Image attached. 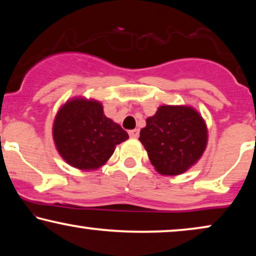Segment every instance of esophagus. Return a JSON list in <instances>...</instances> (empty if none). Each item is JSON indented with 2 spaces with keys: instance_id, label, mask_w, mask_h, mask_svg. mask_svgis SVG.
Instances as JSON below:
<instances>
[{
  "instance_id": "34e87169",
  "label": "esophagus",
  "mask_w": 256,
  "mask_h": 256,
  "mask_svg": "<svg viewBox=\"0 0 256 256\" xmlns=\"http://www.w3.org/2000/svg\"><path fill=\"white\" fill-rule=\"evenodd\" d=\"M138 135H140V130H138V129H134V130L129 132V136H130L132 138H138Z\"/></svg>"
}]
</instances>
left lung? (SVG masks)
I'll return each mask as SVG.
<instances>
[{
    "label": "left lung",
    "mask_w": 256,
    "mask_h": 256,
    "mask_svg": "<svg viewBox=\"0 0 256 256\" xmlns=\"http://www.w3.org/2000/svg\"><path fill=\"white\" fill-rule=\"evenodd\" d=\"M146 122L138 140L157 172L163 176L184 174L204 154L208 128L194 108L163 104Z\"/></svg>",
    "instance_id": "obj_1"
}]
</instances>
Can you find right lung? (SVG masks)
<instances>
[{
	"mask_svg": "<svg viewBox=\"0 0 256 256\" xmlns=\"http://www.w3.org/2000/svg\"><path fill=\"white\" fill-rule=\"evenodd\" d=\"M54 141L59 155L80 170H96L113 155L115 146L129 138L127 132L104 114L99 101L74 98L54 118Z\"/></svg>",
	"mask_w": 256,
	"mask_h": 256,
	"instance_id": "right-lung-1",
	"label": "right lung"
}]
</instances>
